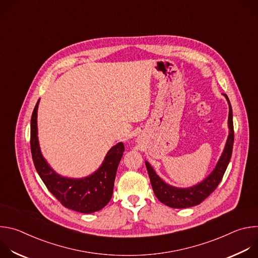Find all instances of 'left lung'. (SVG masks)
I'll list each match as a JSON object with an SVG mask.
<instances>
[{
  "mask_svg": "<svg viewBox=\"0 0 258 258\" xmlns=\"http://www.w3.org/2000/svg\"><path fill=\"white\" fill-rule=\"evenodd\" d=\"M228 104H229V136L226 142L225 149L220 155L214 169L211 173L205 177L202 181L198 182L197 185L188 188H177L173 187L169 183L165 182L154 170L148 161H145L147 170H148L152 189L154 191L157 199L163 204L172 207V208H187L200 204L205 200L218 186L222 180L226 169L229 165V162L232 157L233 145H234V125H233V111L230 100L226 94Z\"/></svg>",
  "mask_w": 258,
  "mask_h": 258,
  "instance_id": "8db88e82",
  "label": "left lung"
}]
</instances>
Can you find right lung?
Instances as JSON below:
<instances>
[{
  "label": "right lung",
  "mask_w": 258,
  "mask_h": 258,
  "mask_svg": "<svg viewBox=\"0 0 258 258\" xmlns=\"http://www.w3.org/2000/svg\"><path fill=\"white\" fill-rule=\"evenodd\" d=\"M39 103L40 100L33 109L30 121V149L36 171L48 190L66 208L82 213L101 210L112 197L116 170L124 152L123 143L113 146L101 166L92 174L81 178L63 176L50 166L41 152L38 138Z\"/></svg>",
  "instance_id": "right-lung-1"
}]
</instances>
